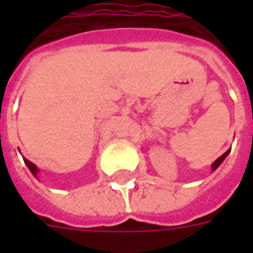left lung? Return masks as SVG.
Wrapping results in <instances>:
<instances>
[{"instance_id": "1", "label": "left lung", "mask_w": 253, "mask_h": 253, "mask_svg": "<svg viewBox=\"0 0 253 253\" xmlns=\"http://www.w3.org/2000/svg\"><path fill=\"white\" fill-rule=\"evenodd\" d=\"M230 151H231V150L226 151V152H224V154L222 155V156H220V158H218V159H216V160H215V162L212 163V164H211V169H212V170H215V169L218 168V167H219L220 164H222V162H223L224 159L227 158V155L230 154Z\"/></svg>"}]
</instances>
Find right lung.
<instances>
[{
  "label": "right lung",
  "mask_w": 253,
  "mask_h": 253,
  "mask_svg": "<svg viewBox=\"0 0 253 253\" xmlns=\"http://www.w3.org/2000/svg\"><path fill=\"white\" fill-rule=\"evenodd\" d=\"M23 160H25V164L27 167H29V169H30V170H31V173H33V174H34V177H37L38 176V172H39V169L37 168V166H35L34 163L29 162L27 159H23Z\"/></svg>",
  "instance_id": "1"
}]
</instances>
